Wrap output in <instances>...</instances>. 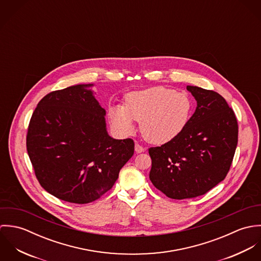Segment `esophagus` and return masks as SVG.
I'll return each instance as SVG.
<instances>
[{"instance_id":"1","label":"esophagus","mask_w":261,"mask_h":261,"mask_svg":"<svg viewBox=\"0 0 261 261\" xmlns=\"http://www.w3.org/2000/svg\"><path fill=\"white\" fill-rule=\"evenodd\" d=\"M135 150H136V152H138V153H141V152H143V151H145V149L141 146V145H139L138 143H136V145H135Z\"/></svg>"}]
</instances>
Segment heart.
I'll return each mask as SVG.
<instances>
[{
  "mask_svg": "<svg viewBox=\"0 0 261 261\" xmlns=\"http://www.w3.org/2000/svg\"><path fill=\"white\" fill-rule=\"evenodd\" d=\"M192 113L190 97L164 86L133 91L125 96L124 107L110 110L113 128L121 136H129L141 122L142 136L149 143L164 145L176 139L186 127Z\"/></svg>",
  "mask_w": 261,
  "mask_h": 261,
  "instance_id": "obj_1",
  "label": "heart"
}]
</instances>
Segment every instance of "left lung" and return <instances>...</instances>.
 I'll return each instance as SVG.
<instances>
[{
	"label": "left lung",
	"instance_id": "left-lung-1",
	"mask_svg": "<svg viewBox=\"0 0 261 261\" xmlns=\"http://www.w3.org/2000/svg\"><path fill=\"white\" fill-rule=\"evenodd\" d=\"M197 107L173 141L149 149V180L172 199L195 198L223 181L238 142L234 112L212 90L187 86Z\"/></svg>",
	"mask_w": 261,
	"mask_h": 261
}]
</instances>
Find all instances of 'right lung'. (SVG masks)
<instances>
[{
	"mask_svg": "<svg viewBox=\"0 0 261 261\" xmlns=\"http://www.w3.org/2000/svg\"><path fill=\"white\" fill-rule=\"evenodd\" d=\"M93 84L50 92L32 114L27 150L40 185L56 198L86 204L112 189L133 156L134 141L115 140Z\"/></svg>",
	"mask_w": 261,
	"mask_h": 261,
	"instance_id": "1",
	"label": "right lung"
}]
</instances>
